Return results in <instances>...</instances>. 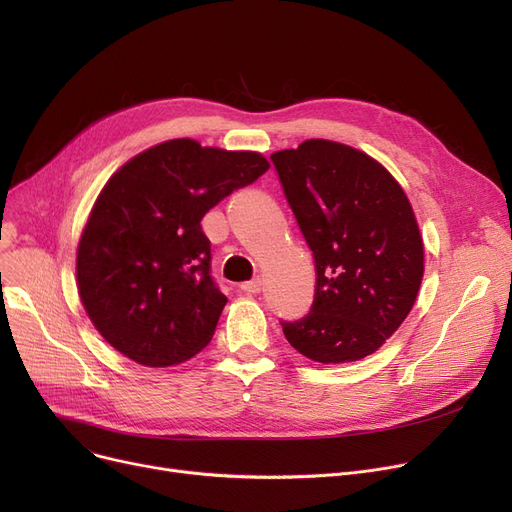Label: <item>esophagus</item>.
<instances>
[{"mask_svg": "<svg viewBox=\"0 0 512 512\" xmlns=\"http://www.w3.org/2000/svg\"><path fill=\"white\" fill-rule=\"evenodd\" d=\"M261 288H263V280L259 276L249 280V282H242L240 284V291L247 293V295H257V293H261Z\"/></svg>", "mask_w": 512, "mask_h": 512, "instance_id": "esophagus-1", "label": "esophagus"}]
</instances>
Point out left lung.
Segmentation results:
<instances>
[{"instance_id": "1", "label": "left lung", "mask_w": 512, "mask_h": 512, "mask_svg": "<svg viewBox=\"0 0 512 512\" xmlns=\"http://www.w3.org/2000/svg\"><path fill=\"white\" fill-rule=\"evenodd\" d=\"M272 161L316 261L314 303L280 322L284 337L320 364L362 360L408 318L425 272L408 196L379 161L339 142L305 140Z\"/></svg>"}]
</instances>
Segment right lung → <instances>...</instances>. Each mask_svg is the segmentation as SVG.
<instances>
[{
    "mask_svg": "<svg viewBox=\"0 0 512 512\" xmlns=\"http://www.w3.org/2000/svg\"><path fill=\"white\" fill-rule=\"evenodd\" d=\"M270 169L259 152L180 138L127 161L102 188L77 247V288L100 335L150 368L190 360L228 303L201 219Z\"/></svg>",
    "mask_w": 512,
    "mask_h": 512,
    "instance_id": "1",
    "label": "right lung"
}]
</instances>
